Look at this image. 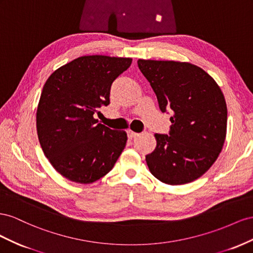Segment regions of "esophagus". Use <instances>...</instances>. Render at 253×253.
Listing matches in <instances>:
<instances>
[{
	"mask_svg": "<svg viewBox=\"0 0 253 253\" xmlns=\"http://www.w3.org/2000/svg\"><path fill=\"white\" fill-rule=\"evenodd\" d=\"M127 134H128V138H129V139H132V138H135V136H138L139 133H136V132L130 130V129H128V130H127Z\"/></svg>",
	"mask_w": 253,
	"mask_h": 253,
	"instance_id": "1",
	"label": "esophagus"
}]
</instances>
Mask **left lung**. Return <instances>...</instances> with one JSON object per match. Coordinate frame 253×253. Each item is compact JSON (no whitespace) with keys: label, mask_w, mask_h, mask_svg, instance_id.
Here are the masks:
<instances>
[{"label":"left lung","mask_w":253,"mask_h":253,"mask_svg":"<svg viewBox=\"0 0 253 253\" xmlns=\"http://www.w3.org/2000/svg\"><path fill=\"white\" fill-rule=\"evenodd\" d=\"M138 66L160 110L172 114L169 134H155L157 147L146 156L148 169L167 184L192 182L212 167L225 143L222 92L207 72L189 62L139 59Z\"/></svg>","instance_id":"8db88e82"}]
</instances>
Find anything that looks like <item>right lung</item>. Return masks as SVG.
I'll return each instance as SVG.
<instances>
[{
	"mask_svg": "<svg viewBox=\"0 0 253 253\" xmlns=\"http://www.w3.org/2000/svg\"><path fill=\"white\" fill-rule=\"evenodd\" d=\"M131 58L83 56L48 77L37 109V132L43 153L63 177L92 183L114 167L125 148L127 134L94 119L110 104L112 83Z\"/></svg>",
	"mask_w": 253,
	"mask_h": 253,
	"instance_id": "right-lung-1",
	"label": "right lung"
}]
</instances>
